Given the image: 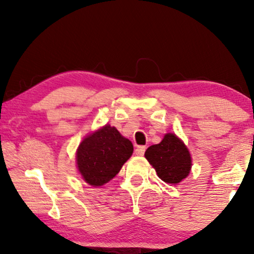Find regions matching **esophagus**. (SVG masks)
<instances>
[{
    "label": "esophagus",
    "mask_w": 254,
    "mask_h": 254,
    "mask_svg": "<svg viewBox=\"0 0 254 254\" xmlns=\"http://www.w3.org/2000/svg\"><path fill=\"white\" fill-rule=\"evenodd\" d=\"M145 149H147L145 145H138V147L135 149V154H136L137 156H143Z\"/></svg>",
    "instance_id": "1"
}]
</instances>
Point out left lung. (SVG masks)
<instances>
[{
  "label": "left lung",
  "mask_w": 254,
  "mask_h": 254,
  "mask_svg": "<svg viewBox=\"0 0 254 254\" xmlns=\"http://www.w3.org/2000/svg\"><path fill=\"white\" fill-rule=\"evenodd\" d=\"M145 158L163 182L178 184L189 176L192 159L186 145L175 134H166L161 143L150 145Z\"/></svg>",
  "instance_id": "left-lung-1"
}]
</instances>
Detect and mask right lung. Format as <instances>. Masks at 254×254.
Returning a JSON list of instances; mask_svg holds the SVG:
<instances>
[{"label":"right lung","mask_w":254,"mask_h":254,"mask_svg":"<svg viewBox=\"0 0 254 254\" xmlns=\"http://www.w3.org/2000/svg\"><path fill=\"white\" fill-rule=\"evenodd\" d=\"M133 150L129 140L106 125L79 144L76 154L78 171L91 186H102L120 171Z\"/></svg>","instance_id":"add662e5"}]
</instances>
